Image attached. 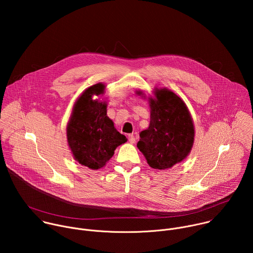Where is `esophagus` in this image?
I'll return each mask as SVG.
<instances>
[{
	"label": "esophagus",
	"mask_w": 253,
	"mask_h": 253,
	"mask_svg": "<svg viewBox=\"0 0 253 253\" xmlns=\"http://www.w3.org/2000/svg\"><path fill=\"white\" fill-rule=\"evenodd\" d=\"M135 136L133 135V134H131V135H129L128 136V141L130 142V143H135Z\"/></svg>",
	"instance_id": "34e87169"
}]
</instances>
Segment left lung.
Instances as JSON below:
<instances>
[{
	"mask_svg": "<svg viewBox=\"0 0 253 253\" xmlns=\"http://www.w3.org/2000/svg\"><path fill=\"white\" fill-rule=\"evenodd\" d=\"M138 95H143L141 91ZM149 98L150 124L140 132L138 149L150 167L171 168L190 153L194 142V125L185 103L172 91L155 89Z\"/></svg>",
	"mask_w": 253,
	"mask_h": 253,
	"instance_id": "left-lung-1",
	"label": "left lung"
}]
</instances>
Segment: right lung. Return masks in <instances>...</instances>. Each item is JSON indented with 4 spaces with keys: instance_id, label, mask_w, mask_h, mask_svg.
Wrapping results in <instances>:
<instances>
[{
    "instance_id": "obj_1",
    "label": "right lung",
    "mask_w": 253,
    "mask_h": 253,
    "mask_svg": "<svg viewBox=\"0 0 253 253\" xmlns=\"http://www.w3.org/2000/svg\"><path fill=\"white\" fill-rule=\"evenodd\" d=\"M104 90L102 83L87 88L76 101L67 125V141L74 159L93 170L105 166L127 141L107 116L106 101L92 98L103 95Z\"/></svg>"
}]
</instances>
